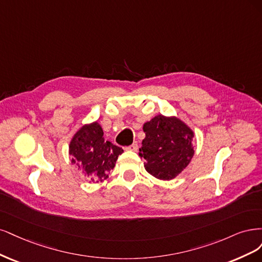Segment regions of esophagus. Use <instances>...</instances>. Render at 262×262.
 Here are the masks:
<instances>
[{
    "label": "esophagus",
    "instance_id": "obj_1",
    "mask_svg": "<svg viewBox=\"0 0 262 262\" xmlns=\"http://www.w3.org/2000/svg\"><path fill=\"white\" fill-rule=\"evenodd\" d=\"M137 149H138L137 143H133V145L128 147H125V150H130V151H137Z\"/></svg>",
    "mask_w": 262,
    "mask_h": 262
}]
</instances>
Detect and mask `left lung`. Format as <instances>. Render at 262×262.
Listing matches in <instances>:
<instances>
[{
    "mask_svg": "<svg viewBox=\"0 0 262 262\" xmlns=\"http://www.w3.org/2000/svg\"><path fill=\"white\" fill-rule=\"evenodd\" d=\"M146 134L139 156L146 171L158 180L171 181L187 167L195 155V133L177 116L156 115L142 126Z\"/></svg>",
    "mask_w": 262,
    "mask_h": 262,
    "instance_id": "8db88e82",
    "label": "left lung"
}]
</instances>
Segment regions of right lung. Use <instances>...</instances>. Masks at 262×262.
I'll list each match as a JSON object with an SVG mask.
<instances>
[{"mask_svg":"<svg viewBox=\"0 0 262 262\" xmlns=\"http://www.w3.org/2000/svg\"><path fill=\"white\" fill-rule=\"evenodd\" d=\"M122 148L103 138V129L98 122L83 124L70 141L72 163L78 166L89 183H102L115 166Z\"/></svg>","mask_w":262,"mask_h":262,"instance_id":"add662e5","label":"right lung"}]
</instances>
